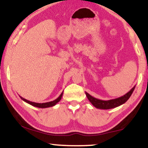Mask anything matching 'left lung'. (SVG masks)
Listing matches in <instances>:
<instances>
[{"label":"left lung","mask_w":148,"mask_h":148,"mask_svg":"<svg viewBox=\"0 0 148 148\" xmlns=\"http://www.w3.org/2000/svg\"><path fill=\"white\" fill-rule=\"evenodd\" d=\"M136 86H134L132 89L130 90L128 92L126 93L125 95L120 97L116 98V99H110V100H101L99 99H97L95 97H93L90 95L88 94V92H86V95L87 96V98L90 101V103L97 108H99V109H111V108H115L118 107L120 105L125 103L126 101L130 99V97L132 95V92L135 89Z\"/></svg>","instance_id":"1"}]
</instances>
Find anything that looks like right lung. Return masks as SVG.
<instances>
[{"mask_svg":"<svg viewBox=\"0 0 148 148\" xmlns=\"http://www.w3.org/2000/svg\"><path fill=\"white\" fill-rule=\"evenodd\" d=\"M62 94H63V92H62V93L60 94V95L57 98V99H56L55 100H53V101H49V102H46V103H36V102H33V101H28V100L24 99V98L21 97V96H20V97H21V99L23 100V101H25L26 103H29V104L32 105V106H35V107H37V108H49V107H51V106H55L56 104L58 102H59V101H60L61 98H62Z\"/></svg>","mask_w":148,"mask_h":148,"instance_id":"right-lung-1","label":"right lung"}]
</instances>
